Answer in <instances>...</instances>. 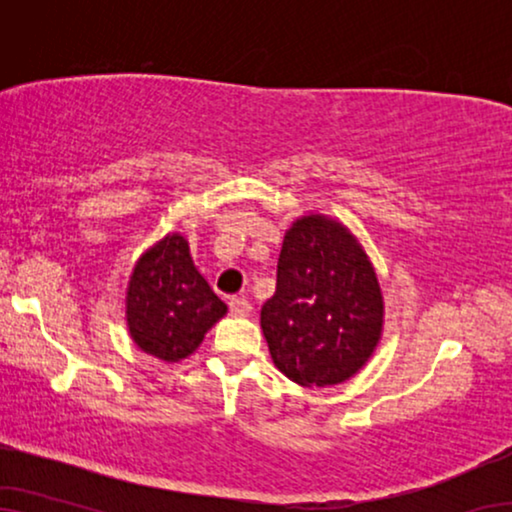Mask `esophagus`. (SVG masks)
<instances>
[{"instance_id": "34e87169", "label": "esophagus", "mask_w": 512, "mask_h": 512, "mask_svg": "<svg viewBox=\"0 0 512 512\" xmlns=\"http://www.w3.org/2000/svg\"><path fill=\"white\" fill-rule=\"evenodd\" d=\"M228 307H230V314H233V317H247V314L251 312V303L244 296L230 298Z\"/></svg>"}]
</instances>
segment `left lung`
<instances>
[{"label": "left lung", "instance_id": "8db88e82", "mask_svg": "<svg viewBox=\"0 0 512 512\" xmlns=\"http://www.w3.org/2000/svg\"><path fill=\"white\" fill-rule=\"evenodd\" d=\"M384 303L359 240L321 214L286 230L277 291L261 310L275 366L300 387H328L359 373L382 335Z\"/></svg>", "mask_w": 512, "mask_h": 512}]
</instances>
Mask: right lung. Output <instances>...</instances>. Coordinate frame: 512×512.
I'll use <instances>...</instances> for the list:
<instances>
[{"instance_id": "add662e5", "label": "right lung", "mask_w": 512, "mask_h": 512, "mask_svg": "<svg viewBox=\"0 0 512 512\" xmlns=\"http://www.w3.org/2000/svg\"><path fill=\"white\" fill-rule=\"evenodd\" d=\"M228 307L193 265L188 242L172 233L139 256L125 296L135 345L160 361L186 359Z\"/></svg>"}]
</instances>
